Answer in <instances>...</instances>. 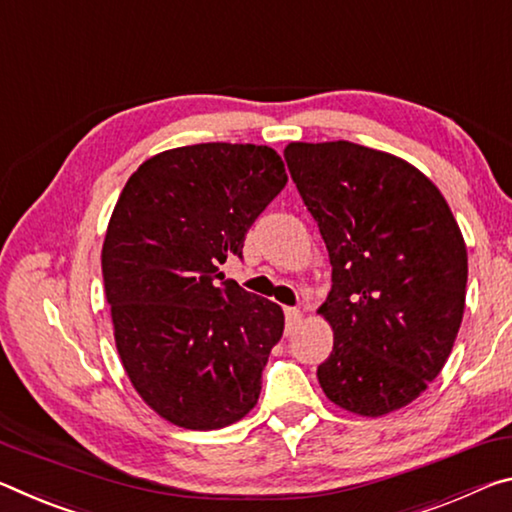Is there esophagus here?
Here are the masks:
<instances>
[{"instance_id":"34e87169","label":"esophagus","mask_w":512,"mask_h":512,"mask_svg":"<svg viewBox=\"0 0 512 512\" xmlns=\"http://www.w3.org/2000/svg\"><path fill=\"white\" fill-rule=\"evenodd\" d=\"M301 320H304V315H301L299 308H286V333L297 331Z\"/></svg>"}]
</instances>
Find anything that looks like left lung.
I'll return each mask as SVG.
<instances>
[{"label": "left lung", "mask_w": 512, "mask_h": 512, "mask_svg": "<svg viewBox=\"0 0 512 512\" xmlns=\"http://www.w3.org/2000/svg\"><path fill=\"white\" fill-rule=\"evenodd\" d=\"M286 163L329 249L333 288L317 308L333 351L317 379L335 406L381 417L440 374L463 322L467 247L438 186L399 156L290 142Z\"/></svg>", "instance_id": "left-lung-1"}]
</instances>
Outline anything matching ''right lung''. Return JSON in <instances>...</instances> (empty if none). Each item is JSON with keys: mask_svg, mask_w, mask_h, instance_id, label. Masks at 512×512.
<instances>
[{"mask_svg": "<svg viewBox=\"0 0 512 512\" xmlns=\"http://www.w3.org/2000/svg\"><path fill=\"white\" fill-rule=\"evenodd\" d=\"M286 183L272 147L201 142L147 158L120 192L102 247L115 347L174 426L224 429L256 406L286 317L220 265Z\"/></svg>", "mask_w": 512, "mask_h": 512, "instance_id": "1", "label": "right lung"}]
</instances>
